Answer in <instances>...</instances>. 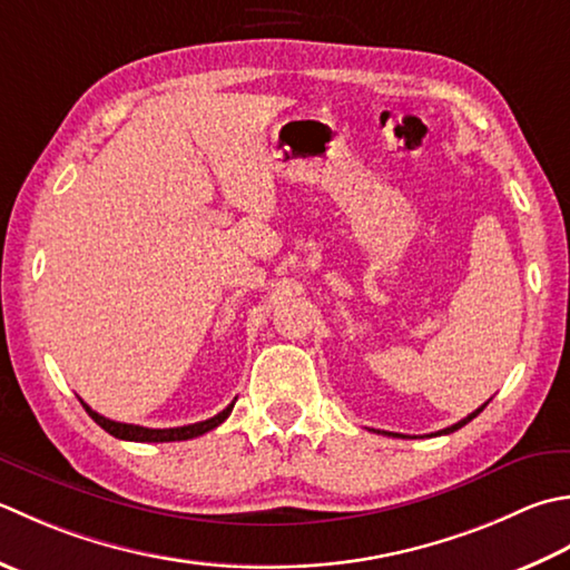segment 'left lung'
Wrapping results in <instances>:
<instances>
[{
    "label": "left lung",
    "mask_w": 570,
    "mask_h": 570,
    "mask_svg": "<svg viewBox=\"0 0 570 570\" xmlns=\"http://www.w3.org/2000/svg\"><path fill=\"white\" fill-rule=\"evenodd\" d=\"M489 403H484L482 407H476L474 412H472V415H466L464 420H460V422H456V425H452V428H444V430H440V432H434V434H450V432H454V430H460V428H464L466 425V422H472L476 415H479V412H482L484 407H487ZM381 434H393V438H405V434H397V432H381Z\"/></svg>",
    "instance_id": "obj_1"
}]
</instances>
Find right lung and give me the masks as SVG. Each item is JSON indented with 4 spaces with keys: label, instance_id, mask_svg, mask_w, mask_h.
<instances>
[{
    "label": "right lung",
    "instance_id": "right-lung-1",
    "mask_svg": "<svg viewBox=\"0 0 570 570\" xmlns=\"http://www.w3.org/2000/svg\"><path fill=\"white\" fill-rule=\"evenodd\" d=\"M81 405L86 407L88 415H91V420L96 422V425L104 428L108 434H114V438L118 440H128V442H180V440H193V438H199V434H205L209 430L219 428L222 422H225L229 417V412L234 407L227 405L225 410L219 412V415L209 417L205 422H195V425H185V428H167V430H153V428H140V425H128V422H116V420H108L104 415H98L96 410L88 407L83 400Z\"/></svg>",
    "mask_w": 570,
    "mask_h": 570
}]
</instances>
